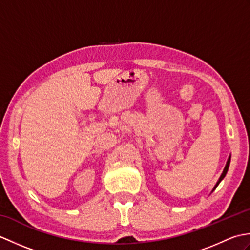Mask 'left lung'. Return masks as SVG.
I'll return each instance as SVG.
<instances>
[{"label":"left lung","instance_id":"8db88e82","mask_svg":"<svg viewBox=\"0 0 250 250\" xmlns=\"http://www.w3.org/2000/svg\"><path fill=\"white\" fill-rule=\"evenodd\" d=\"M230 161H231V156H229V159H228V161H227V164H226V167H225V168H224V172H222V174L220 175V177H219V179H218V182L216 183V185H215V187H214V189H213V191L217 188V186H218L219 184H220V182L222 179L225 178V176H226V174H227V172H228V169H229V166H230ZM213 191H211V192H213Z\"/></svg>","mask_w":250,"mask_h":250}]
</instances>
